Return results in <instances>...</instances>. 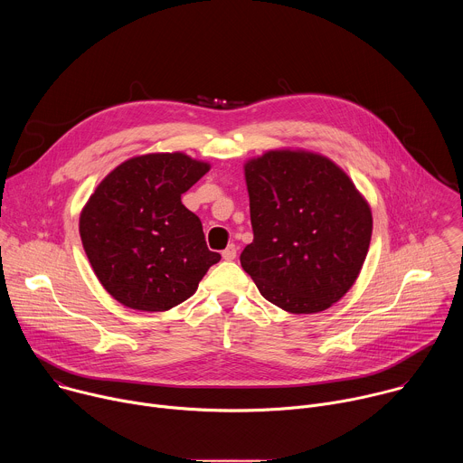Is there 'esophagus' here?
<instances>
[{"mask_svg":"<svg viewBox=\"0 0 463 463\" xmlns=\"http://www.w3.org/2000/svg\"><path fill=\"white\" fill-rule=\"evenodd\" d=\"M236 245L234 243H231L223 252H222V256H223V260H227V261H231V260H234L236 258Z\"/></svg>","mask_w":463,"mask_h":463,"instance_id":"34e87169","label":"esophagus"}]
</instances>
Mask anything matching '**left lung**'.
I'll list each match as a JSON object with an SVG mask.
<instances>
[{
  "mask_svg": "<svg viewBox=\"0 0 463 463\" xmlns=\"http://www.w3.org/2000/svg\"><path fill=\"white\" fill-rule=\"evenodd\" d=\"M254 240L240 254L263 298L318 313L354 286L372 238V213L329 159L275 150L245 165Z\"/></svg>",
  "mask_w": 463,
  "mask_h": 463,
  "instance_id": "left-lung-1",
  "label": "left lung"
}]
</instances>
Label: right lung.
<instances>
[{
  "instance_id": "right-lung-1",
  "label": "right lung",
  "mask_w": 463,
  "mask_h": 463,
  "mask_svg": "<svg viewBox=\"0 0 463 463\" xmlns=\"http://www.w3.org/2000/svg\"><path fill=\"white\" fill-rule=\"evenodd\" d=\"M209 165L184 154H148L118 165L80 214V238L104 289L139 311H166L194 295L220 252L181 195Z\"/></svg>"
}]
</instances>
